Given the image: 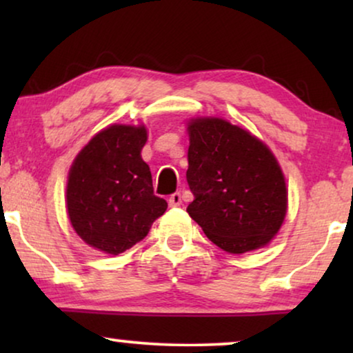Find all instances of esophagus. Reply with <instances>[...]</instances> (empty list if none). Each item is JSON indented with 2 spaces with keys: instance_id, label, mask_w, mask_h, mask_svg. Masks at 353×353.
Masks as SVG:
<instances>
[{
  "instance_id": "34e87169",
  "label": "esophagus",
  "mask_w": 353,
  "mask_h": 353,
  "mask_svg": "<svg viewBox=\"0 0 353 353\" xmlns=\"http://www.w3.org/2000/svg\"><path fill=\"white\" fill-rule=\"evenodd\" d=\"M168 205H170V207H180L181 205V194H180V192H173V194L168 197Z\"/></svg>"
}]
</instances>
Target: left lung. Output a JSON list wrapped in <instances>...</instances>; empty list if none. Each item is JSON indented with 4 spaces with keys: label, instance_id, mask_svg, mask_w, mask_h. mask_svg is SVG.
I'll return each instance as SVG.
<instances>
[{
    "label": "left lung",
    "instance_id": "1",
    "mask_svg": "<svg viewBox=\"0 0 353 353\" xmlns=\"http://www.w3.org/2000/svg\"><path fill=\"white\" fill-rule=\"evenodd\" d=\"M188 214L230 254L263 248L281 228L288 190L281 167L259 138L223 119L188 125Z\"/></svg>",
    "mask_w": 353,
    "mask_h": 353
}]
</instances>
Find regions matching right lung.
I'll return each mask as SVG.
<instances>
[{
	"label": "right lung",
	"instance_id": "obj_1",
	"mask_svg": "<svg viewBox=\"0 0 353 353\" xmlns=\"http://www.w3.org/2000/svg\"><path fill=\"white\" fill-rule=\"evenodd\" d=\"M144 125H110L91 138L72 163L67 212L75 233L91 248L119 255L148 234L167 202L154 194L141 159Z\"/></svg>",
	"mask_w": 353,
	"mask_h": 353
}]
</instances>
